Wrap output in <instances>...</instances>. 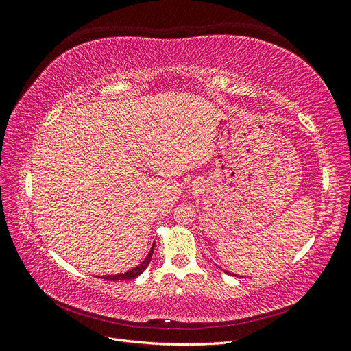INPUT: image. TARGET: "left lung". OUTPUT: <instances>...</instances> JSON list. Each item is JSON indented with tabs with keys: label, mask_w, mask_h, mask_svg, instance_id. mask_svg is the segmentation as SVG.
I'll return each mask as SVG.
<instances>
[{
	"label": "left lung",
	"mask_w": 351,
	"mask_h": 351,
	"mask_svg": "<svg viewBox=\"0 0 351 351\" xmlns=\"http://www.w3.org/2000/svg\"><path fill=\"white\" fill-rule=\"evenodd\" d=\"M226 274H228V275H234V277H239V275H236V274H232V272H228V271H226ZM241 277V275H240Z\"/></svg>",
	"instance_id": "left-lung-1"
}]
</instances>
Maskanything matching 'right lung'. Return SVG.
I'll return each mask as SVG.
<instances>
[{"label": "right lung", "mask_w": 351, "mask_h": 351, "mask_svg": "<svg viewBox=\"0 0 351 351\" xmlns=\"http://www.w3.org/2000/svg\"><path fill=\"white\" fill-rule=\"evenodd\" d=\"M154 247H155V243L152 244L149 253L146 254V258L139 265H137V267L132 268L130 271L121 272V274H114V275H102L101 278L110 280V281H124V280H133L136 277H139V275L147 268V265H149V262H151V258H152V254H154Z\"/></svg>", "instance_id": "add662e5"}]
</instances>
